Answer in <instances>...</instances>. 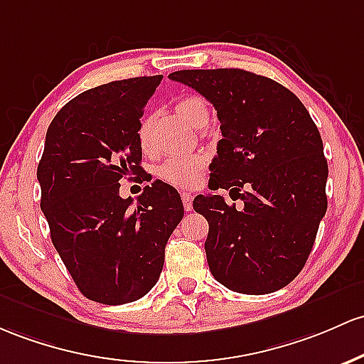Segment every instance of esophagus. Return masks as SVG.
<instances>
[{"label":"esophagus","mask_w":364,"mask_h":364,"mask_svg":"<svg viewBox=\"0 0 364 364\" xmlns=\"http://www.w3.org/2000/svg\"><path fill=\"white\" fill-rule=\"evenodd\" d=\"M181 200H183V207H185V210L193 209V195L188 193V191L181 193Z\"/></svg>","instance_id":"esophagus-1"}]
</instances>
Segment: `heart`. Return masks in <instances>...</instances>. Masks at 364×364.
Masks as SVG:
<instances>
[{"label":"heart","mask_w":364,"mask_h":364,"mask_svg":"<svg viewBox=\"0 0 364 364\" xmlns=\"http://www.w3.org/2000/svg\"><path fill=\"white\" fill-rule=\"evenodd\" d=\"M174 112L179 117L185 119L190 126L198 127V129L205 127L210 119L209 107L197 95H183L181 98L176 100ZM154 126L155 117L151 112H146L138 122V143L139 149L145 154L154 149ZM203 167H205V159L202 155L193 154L186 155V157L166 159L154 167V174L159 181L174 186V188H193L200 179Z\"/></svg>","instance_id":"b5f03b06"}]
</instances>
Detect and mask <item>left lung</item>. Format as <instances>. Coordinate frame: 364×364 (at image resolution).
<instances>
[{"label":"left lung","mask_w":364,"mask_h":364,"mask_svg":"<svg viewBox=\"0 0 364 364\" xmlns=\"http://www.w3.org/2000/svg\"><path fill=\"white\" fill-rule=\"evenodd\" d=\"M218 110L223 138L210 164V190L195 213L209 223L213 277L233 292L262 295L289 285L304 267L326 213L328 164L309 112L290 90L242 69L178 70Z\"/></svg>","instance_id":"left-lung-1"}]
</instances>
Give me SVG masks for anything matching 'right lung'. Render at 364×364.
I'll return each instance as SVG.
<instances>
[{"label": "right lung", "mask_w": 364, "mask_h": 364, "mask_svg": "<svg viewBox=\"0 0 364 364\" xmlns=\"http://www.w3.org/2000/svg\"><path fill=\"white\" fill-rule=\"evenodd\" d=\"M162 75L112 81L62 107L38 166L51 242L85 297L119 306L154 289L185 209L173 186L154 181L138 202L119 195L138 179V122Z\"/></svg>", "instance_id": "add662e5"}]
</instances>
